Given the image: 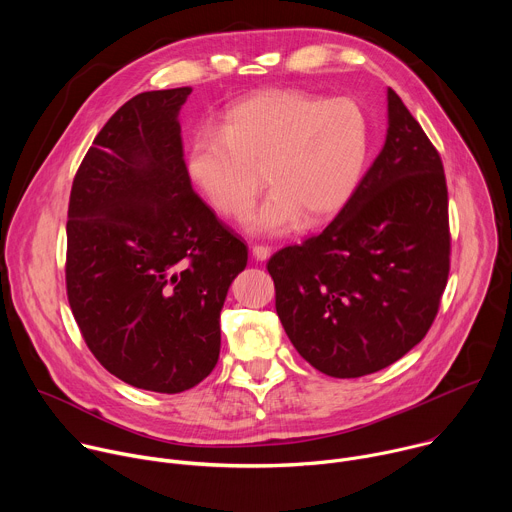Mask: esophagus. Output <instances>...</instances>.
<instances>
[{
	"label": "esophagus",
	"instance_id": "34e87169",
	"mask_svg": "<svg viewBox=\"0 0 512 512\" xmlns=\"http://www.w3.org/2000/svg\"><path fill=\"white\" fill-rule=\"evenodd\" d=\"M269 255H271V247L269 245H259V243L253 245V257L257 261H265Z\"/></svg>",
	"mask_w": 512,
	"mask_h": 512
}]
</instances>
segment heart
<instances>
[{"mask_svg":"<svg viewBox=\"0 0 512 512\" xmlns=\"http://www.w3.org/2000/svg\"><path fill=\"white\" fill-rule=\"evenodd\" d=\"M369 156V121L352 99H326L296 89L259 93L231 107L221 127L200 131L188 168L210 206L249 218L253 231L283 233L336 214L352 196Z\"/></svg>","mask_w":512,"mask_h":512,"instance_id":"heart-1","label":"heart"}]
</instances>
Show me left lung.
I'll return each instance as SVG.
<instances>
[{
  "label": "left lung",
  "instance_id": "obj_1",
  "mask_svg": "<svg viewBox=\"0 0 512 512\" xmlns=\"http://www.w3.org/2000/svg\"><path fill=\"white\" fill-rule=\"evenodd\" d=\"M381 154L334 221L271 255L275 310L291 344L336 379L377 373L431 328L450 275L440 152L389 89Z\"/></svg>",
  "mask_w": 512,
  "mask_h": 512
}]
</instances>
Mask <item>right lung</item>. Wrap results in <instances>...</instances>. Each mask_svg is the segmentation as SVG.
<instances>
[{"label": "right lung", "mask_w": 512, "mask_h": 512, "mask_svg": "<svg viewBox=\"0 0 512 512\" xmlns=\"http://www.w3.org/2000/svg\"><path fill=\"white\" fill-rule=\"evenodd\" d=\"M190 87L139 93L95 137L72 180L66 296L103 367L182 393L221 352V310L247 245L192 190L178 111Z\"/></svg>", "instance_id": "right-lung-1"}]
</instances>
